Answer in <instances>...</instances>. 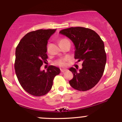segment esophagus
Wrapping results in <instances>:
<instances>
[{"label": "esophagus", "instance_id": "34e87169", "mask_svg": "<svg viewBox=\"0 0 122 122\" xmlns=\"http://www.w3.org/2000/svg\"><path fill=\"white\" fill-rule=\"evenodd\" d=\"M66 71H67V69H61V72H62V73L66 72Z\"/></svg>", "mask_w": 122, "mask_h": 122}]
</instances>
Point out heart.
<instances>
[{
    "label": "heart",
    "instance_id": "heart-1",
    "mask_svg": "<svg viewBox=\"0 0 122 122\" xmlns=\"http://www.w3.org/2000/svg\"><path fill=\"white\" fill-rule=\"evenodd\" d=\"M65 40H66V39H61V40L60 41L59 43L65 41ZM67 61H68V58H63V59H61L57 61L55 64L57 65L60 66H65L66 62Z\"/></svg>",
    "mask_w": 122,
    "mask_h": 122
}]
</instances>
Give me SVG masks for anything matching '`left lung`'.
Segmentation results:
<instances>
[{"label":"left lung","mask_w":122,"mask_h":122,"mask_svg":"<svg viewBox=\"0 0 122 122\" xmlns=\"http://www.w3.org/2000/svg\"><path fill=\"white\" fill-rule=\"evenodd\" d=\"M75 45V58L82 61V68H69L73 78L69 81L72 88L80 91L95 86L103 76L106 64V53L101 38L91 29L82 27H70L61 30Z\"/></svg>","instance_id":"left-lung-1"}]
</instances>
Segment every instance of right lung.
Segmentation results:
<instances>
[{"label":"right lung","mask_w":122,"mask_h":122,"mask_svg":"<svg viewBox=\"0 0 122 122\" xmlns=\"http://www.w3.org/2000/svg\"><path fill=\"white\" fill-rule=\"evenodd\" d=\"M56 29L38 30L27 33L22 38L15 50V69L18 81L29 94L35 96L46 95L53 85L60 68L51 65L41 71L43 62L47 61V41Z\"/></svg>","instance_id":"obj_1"}]
</instances>
